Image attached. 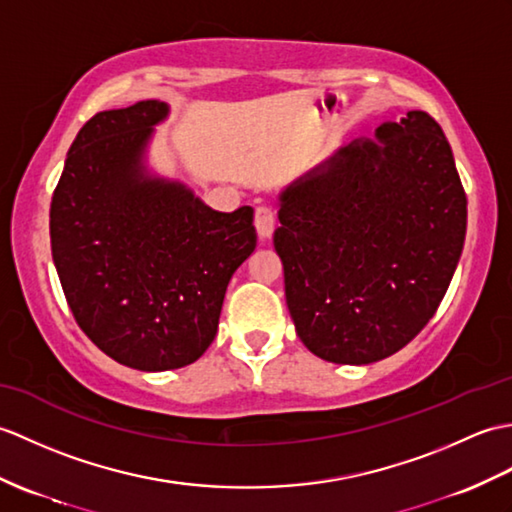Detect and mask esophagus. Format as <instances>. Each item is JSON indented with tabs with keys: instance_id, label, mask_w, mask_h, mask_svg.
Masks as SVG:
<instances>
[{
	"instance_id": "esophagus-1",
	"label": "esophagus",
	"mask_w": 512,
	"mask_h": 512,
	"mask_svg": "<svg viewBox=\"0 0 512 512\" xmlns=\"http://www.w3.org/2000/svg\"><path fill=\"white\" fill-rule=\"evenodd\" d=\"M255 229L259 237H270L272 229H275V213H272L270 207L259 205L255 209Z\"/></svg>"
}]
</instances>
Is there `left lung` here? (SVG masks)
<instances>
[{
	"instance_id": "left-lung-1",
	"label": "left lung",
	"mask_w": 512,
	"mask_h": 512,
	"mask_svg": "<svg viewBox=\"0 0 512 512\" xmlns=\"http://www.w3.org/2000/svg\"><path fill=\"white\" fill-rule=\"evenodd\" d=\"M281 196L275 251L296 334L336 364L384 360L436 314L467 231L443 128L408 111Z\"/></svg>"
}]
</instances>
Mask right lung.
<instances>
[{"instance_id": "obj_1", "label": "right lung", "mask_w": 512, "mask_h": 512, "mask_svg": "<svg viewBox=\"0 0 512 512\" xmlns=\"http://www.w3.org/2000/svg\"><path fill=\"white\" fill-rule=\"evenodd\" d=\"M157 100L95 113L67 152L50 207L52 257L78 327L137 371L196 362L216 338L233 272L255 251L253 209L213 211L148 178Z\"/></svg>"}]
</instances>
